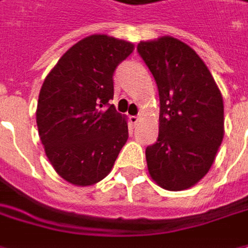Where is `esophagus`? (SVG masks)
<instances>
[{"label": "esophagus", "instance_id": "esophagus-1", "mask_svg": "<svg viewBox=\"0 0 248 248\" xmlns=\"http://www.w3.org/2000/svg\"><path fill=\"white\" fill-rule=\"evenodd\" d=\"M129 122H130L131 126H136V124L140 122V118H138V117H130V118H129Z\"/></svg>", "mask_w": 248, "mask_h": 248}]
</instances>
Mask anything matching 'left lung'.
Returning <instances> with one entry per match:
<instances>
[{
  "mask_svg": "<svg viewBox=\"0 0 248 248\" xmlns=\"http://www.w3.org/2000/svg\"><path fill=\"white\" fill-rule=\"evenodd\" d=\"M138 54L159 88V137L145 151L153 181L170 191L195 186L224 138L221 92L200 55L172 36L140 42Z\"/></svg>",
  "mask_w": 248,
  "mask_h": 248,
  "instance_id": "left-lung-1",
  "label": "left lung"
}]
</instances>
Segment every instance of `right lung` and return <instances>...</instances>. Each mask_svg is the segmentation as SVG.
I'll return each instance as SVG.
<instances>
[{
  "label": "right lung",
  "instance_id": "right-lung-1",
  "mask_svg": "<svg viewBox=\"0 0 248 248\" xmlns=\"http://www.w3.org/2000/svg\"><path fill=\"white\" fill-rule=\"evenodd\" d=\"M133 50L127 40L89 35L61 57L40 88V141L55 172L75 186L104 179L127 141V118L108 100L114 72Z\"/></svg>",
  "mask_w": 248,
  "mask_h": 248
}]
</instances>
